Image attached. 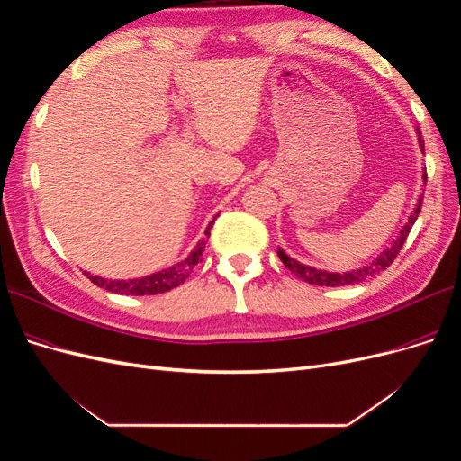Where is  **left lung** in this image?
<instances>
[{"label": "left lung", "instance_id": "left-lung-1", "mask_svg": "<svg viewBox=\"0 0 461 461\" xmlns=\"http://www.w3.org/2000/svg\"><path fill=\"white\" fill-rule=\"evenodd\" d=\"M420 144H421V148L425 151V144H423L421 138H420ZM425 183H427V173H425ZM421 205H423V196L420 198V202H417L410 221L406 222V227L402 229V232H400L398 239L394 240V244L390 246V248H386L379 258H376L371 265H367V267H364V269H356V271H348V273H327V271L313 269V267H310V265H303V263H300L296 259L288 258L281 248H278L276 254H278V258H281V261L286 265L288 271H292L296 276L303 278V281L310 283V285H319V286H348V285L364 283L366 278H369V276H373L376 273L384 271L386 267H390V263L396 259V256L400 254L403 242H406V239H408V234H410L411 227H413L417 215L421 213Z\"/></svg>", "mask_w": 461, "mask_h": 461}]
</instances>
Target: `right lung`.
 Listing matches in <instances>:
<instances>
[{"label":"right lung","instance_id":"1","mask_svg":"<svg viewBox=\"0 0 461 461\" xmlns=\"http://www.w3.org/2000/svg\"><path fill=\"white\" fill-rule=\"evenodd\" d=\"M213 222H215V219L207 225L205 236H209V230H212ZM203 248H205V242H200L198 248L192 252V256L188 259H185L183 263H178L176 267L165 269L161 273L149 275V276H144V278H134V281H107V278L94 276L90 273H85V275L90 278V281L95 286L105 288L109 292H115V294H127V296H153V294H161V292L173 290V288H176L178 285H183L186 281L188 275L194 269V265H198V261L202 259Z\"/></svg>","mask_w":461,"mask_h":461}]
</instances>
